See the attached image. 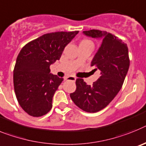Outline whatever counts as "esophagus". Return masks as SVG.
Instances as JSON below:
<instances>
[{
  "mask_svg": "<svg viewBox=\"0 0 146 146\" xmlns=\"http://www.w3.org/2000/svg\"><path fill=\"white\" fill-rule=\"evenodd\" d=\"M76 77L73 76H68V77H66L65 78V80L67 81H73V82H75L76 81Z\"/></svg>",
  "mask_w": 146,
  "mask_h": 146,
  "instance_id": "1",
  "label": "esophagus"
}]
</instances>
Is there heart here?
I'll return each mask as SVG.
<instances>
[{
  "instance_id": "1",
  "label": "heart",
  "mask_w": 146,
  "mask_h": 146,
  "mask_svg": "<svg viewBox=\"0 0 146 146\" xmlns=\"http://www.w3.org/2000/svg\"><path fill=\"white\" fill-rule=\"evenodd\" d=\"M84 41H88V40H84Z\"/></svg>"
}]
</instances>
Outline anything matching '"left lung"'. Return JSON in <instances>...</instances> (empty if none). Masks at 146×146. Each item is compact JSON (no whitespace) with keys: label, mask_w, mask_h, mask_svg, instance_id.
<instances>
[{"label":"left lung","mask_w":146,"mask_h":146,"mask_svg":"<svg viewBox=\"0 0 146 146\" xmlns=\"http://www.w3.org/2000/svg\"><path fill=\"white\" fill-rule=\"evenodd\" d=\"M83 34L101 40V47L91 62V66L101 70V76L92 85L77 78L76 90L70 93V98L84 111L97 112L105 108L122 87L130 64L129 50L126 43L106 31L92 29Z\"/></svg>","instance_id":"8db88e82"}]
</instances>
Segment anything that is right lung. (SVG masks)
I'll use <instances>...</instances> for the list:
<instances>
[{"mask_svg":"<svg viewBox=\"0 0 146 146\" xmlns=\"http://www.w3.org/2000/svg\"><path fill=\"white\" fill-rule=\"evenodd\" d=\"M78 31L49 33L26 44L17 57L14 88L19 104L26 113L40 117L51 110L52 101L63 78L50 73L64 48Z\"/></svg>","mask_w":146,"mask_h":146,"instance_id":"1","label":"right lung"}]
</instances>
